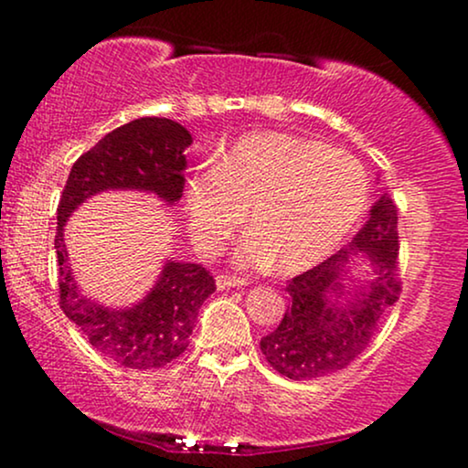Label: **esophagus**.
I'll use <instances>...</instances> for the list:
<instances>
[{
  "label": "esophagus",
  "instance_id": "obj_1",
  "mask_svg": "<svg viewBox=\"0 0 468 468\" xmlns=\"http://www.w3.org/2000/svg\"><path fill=\"white\" fill-rule=\"evenodd\" d=\"M215 283H217V290H228V287H242L245 285V281L239 277H229V274H217Z\"/></svg>",
  "mask_w": 468,
  "mask_h": 468
}]
</instances>
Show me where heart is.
Returning a JSON list of instances; mask_svg holds the SVG:
<instances>
[{
	"label": "heart",
	"instance_id": "heart-1",
	"mask_svg": "<svg viewBox=\"0 0 468 468\" xmlns=\"http://www.w3.org/2000/svg\"><path fill=\"white\" fill-rule=\"evenodd\" d=\"M368 202L362 164L343 151L283 132H255L213 157V168L185 185L189 232L215 253L247 208L253 229L236 247V264L300 272L335 253Z\"/></svg>",
	"mask_w": 468,
	"mask_h": 468
}]
</instances>
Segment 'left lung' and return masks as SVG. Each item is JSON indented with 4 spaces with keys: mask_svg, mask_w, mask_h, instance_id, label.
<instances>
[{
    "mask_svg": "<svg viewBox=\"0 0 468 468\" xmlns=\"http://www.w3.org/2000/svg\"><path fill=\"white\" fill-rule=\"evenodd\" d=\"M367 264L365 279L350 268ZM277 330L261 338V354L287 379L309 381L343 370L367 349L379 319L400 296L399 217L381 194L354 240L287 283Z\"/></svg>",
    "mask_w": 468,
    "mask_h": 468,
    "instance_id": "8db88e82",
    "label": "left lung"
}]
</instances>
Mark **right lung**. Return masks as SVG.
I'll use <instances>...</instances> for the list:
<instances>
[{
    "label": "right lung",
    "instance_id": "1",
    "mask_svg": "<svg viewBox=\"0 0 468 468\" xmlns=\"http://www.w3.org/2000/svg\"><path fill=\"white\" fill-rule=\"evenodd\" d=\"M189 144L191 133L176 121H130L76 159L57 208L61 309L101 356L125 368L151 370L176 360L187 349L197 311L215 292V279L200 264L165 260L155 285L140 303L112 309L79 290L63 228L82 202L101 191H144L170 207L176 204L183 196Z\"/></svg>",
    "mask_w": 468,
    "mask_h": 468
}]
</instances>
